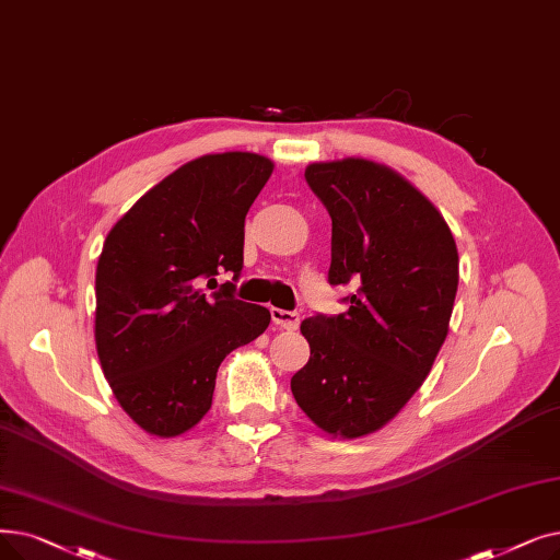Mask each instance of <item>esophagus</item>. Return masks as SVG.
<instances>
[{
	"label": "esophagus",
	"instance_id": "34e87169",
	"mask_svg": "<svg viewBox=\"0 0 560 560\" xmlns=\"http://www.w3.org/2000/svg\"><path fill=\"white\" fill-rule=\"evenodd\" d=\"M272 313V323L279 327V329H288L293 331L300 327V315L295 311H283V308H270Z\"/></svg>",
	"mask_w": 560,
	"mask_h": 560
}]
</instances>
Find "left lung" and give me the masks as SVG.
<instances>
[{"label":"left lung","instance_id":"left-lung-1","mask_svg":"<svg viewBox=\"0 0 560 560\" xmlns=\"http://www.w3.org/2000/svg\"><path fill=\"white\" fill-rule=\"evenodd\" d=\"M304 178L331 217L329 283L359 288L346 313L302 323L311 357L290 388L323 432L357 440L398 415L440 354L457 247L442 212L392 166L343 158L308 164Z\"/></svg>","mask_w":560,"mask_h":560}]
</instances>
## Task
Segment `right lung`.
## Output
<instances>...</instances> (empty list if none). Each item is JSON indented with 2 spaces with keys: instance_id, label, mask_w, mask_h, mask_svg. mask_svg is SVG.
Segmentation results:
<instances>
[{
  "instance_id": "obj_1",
  "label": "right lung",
  "mask_w": 560,
  "mask_h": 560,
  "mask_svg": "<svg viewBox=\"0 0 560 560\" xmlns=\"http://www.w3.org/2000/svg\"><path fill=\"white\" fill-rule=\"evenodd\" d=\"M275 172L258 153H212L176 168L112 226L95 270V350L126 415L178 436L212 405L220 363L252 343L270 311L206 295L208 279L242 270L245 217Z\"/></svg>"
}]
</instances>
